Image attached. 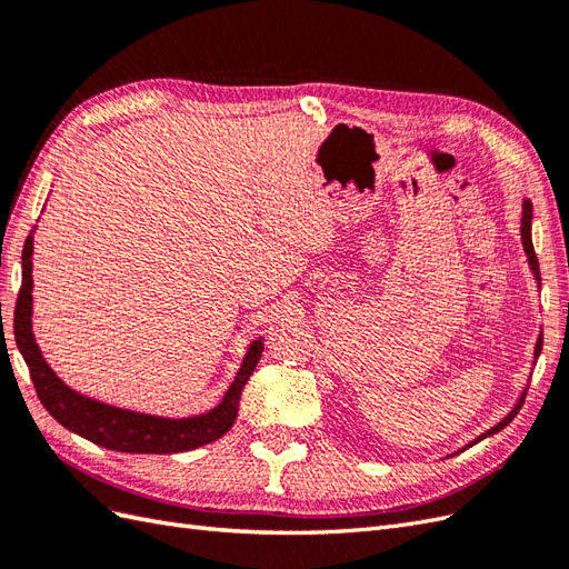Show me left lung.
<instances>
[{"mask_svg":"<svg viewBox=\"0 0 569 569\" xmlns=\"http://www.w3.org/2000/svg\"><path fill=\"white\" fill-rule=\"evenodd\" d=\"M520 232H522V247H525V253H527V261H529V270L533 272V280H537V284H541V272H539V258H537V253H533V244H531V201L529 199H525L522 201V228H520ZM541 347H543V335H539V339H537V347H533V358H539V353H541ZM522 403H525V391L520 393V399H518V403L512 406V410L508 412V416L498 422V425H493L491 429H487L485 435H479L475 441H470L468 446H465V449H470V446H475V443H479L481 439H487V437H491V435H496V432H501V429L506 427V425H510L512 422V418L518 416V410L522 408ZM462 449V451H465Z\"/></svg>","mask_w":569,"mask_h":569,"instance_id":"obj_1","label":"left lung"}]
</instances>
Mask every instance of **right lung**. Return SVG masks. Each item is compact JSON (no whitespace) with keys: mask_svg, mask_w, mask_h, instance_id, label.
I'll return each mask as SVG.
<instances>
[{"mask_svg":"<svg viewBox=\"0 0 569 569\" xmlns=\"http://www.w3.org/2000/svg\"><path fill=\"white\" fill-rule=\"evenodd\" d=\"M13 335L16 347L30 370V380L49 416L88 441L120 453H180L220 439L234 425L239 396L263 353V341L258 337L249 343L242 368L222 401L192 418L173 420L147 416V412L116 408L78 393L49 368L36 335H32V232L23 247V282L13 311Z\"/></svg>","mask_w":569,"mask_h":569,"instance_id":"right-lung-1","label":"right lung"}]
</instances>
